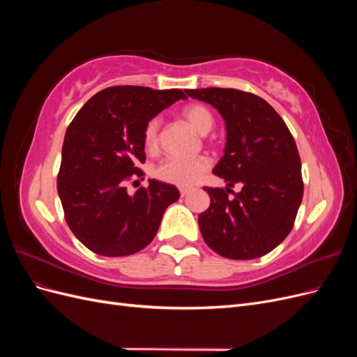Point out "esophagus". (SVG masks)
Here are the masks:
<instances>
[{"label":"esophagus","instance_id":"obj_1","mask_svg":"<svg viewBox=\"0 0 357 357\" xmlns=\"http://www.w3.org/2000/svg\"><path fill=\"white\" fill-rule=\"evenodd\" d=\"M188 193H189V189H180V195L181 197H186Z\"/></svg>","mask_w":357,"mask_h":357}]
</instances>
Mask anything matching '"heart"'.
<instances>
[{
    "label": "heart",
    "mask_w": 357,
    "mask_h": 357,
    "mask_svg": "<svg viewBox=\"0 0 357 357\" xmlns=\"http://www.w3.org/2000/svg\"><path fill=\"white\" fill-rule=\"evenodd\" d=\"M183 116L188 123L199 134L210 132L214 126V116L208 107L202 104H192L186 107ZM159 128L160 122L158 117L150 119L143 131V144L147 152L153 153L159 149ZM210 168V160L205 156L192 159H181L169 156L164 159L155 168V176L160 181L169 183L178 188H190L207 172Z\"/></svg>",
    "instance_id": "heart-1"
}]
</instances>
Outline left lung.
<instances>
[{
    "label": "left lung",
    "mask_w": 357,
    "mask_h": 357,
    "mask_svg": "<svg viewBox=\"0 0 357 357\" xmlns=\"http://www.w3.org/2000/svg\"><path fill=\"white\" fill-rule=\"evenodd\" d=\"M192 98L211 104L225 119V155L213 174L229 188H204L211 198L198 225L207 245L228 259L261 257L294 228L304 195L296 143L280 114L261 96L238 89H188ZM234 197L229 198V193Z\"/></svg>",
    "instance_id": "8db88e82"
}]
</instances>
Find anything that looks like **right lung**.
Segmentation results:
<instances>
[{
	"label": "right lung",
	"mask_w": 357,
	"mask_h": 357,
	"mask_svg": "<svg viewBox=\"0 0 357 357\" xmlns=\"http://www.w3.org/2000/svg\"><path fill=\"white\" fill-rule=\"evenodd\" d=\"M188 96L180 89L112 86L86 102L62 144L58 193L71 232L91 252L128 256L152 243L176 186L149 180L134 195L126 181L143 177L146 123ZM143 180V178H142ZM135 183V181H134Z\"/></svg>",
	"instance_id": "add662e5"
}]
</instances>
